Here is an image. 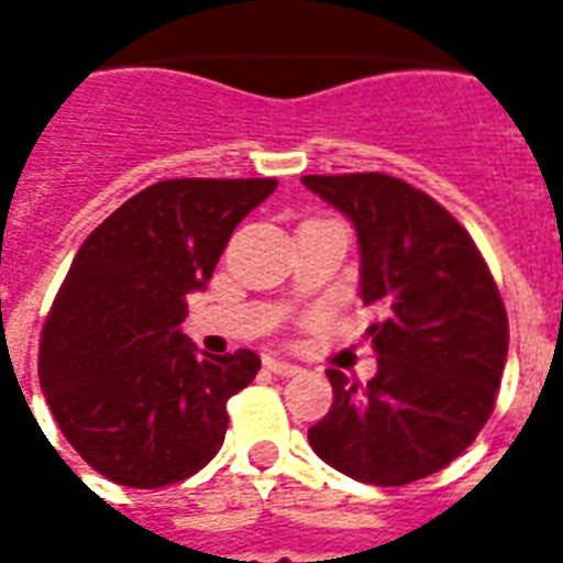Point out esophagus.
I'll list each match as a JSON object with an SVG mask.
<instances>
[{"mask_svg":"<svg viewBox=\"0 0 563 563\" xmlns=\"http://www.w3.org/2000/svg\"><path fill=\"white\" fill-rule=\"evenodd\" d=\"M265 368L272 371L274 376H295V374H300L298 365H291V362H280V360H265Z\"/></svg>","mask_w":563,"mask_h":563,"instance_id":"esophagus-1","label":"esophagus"}]
</instances>
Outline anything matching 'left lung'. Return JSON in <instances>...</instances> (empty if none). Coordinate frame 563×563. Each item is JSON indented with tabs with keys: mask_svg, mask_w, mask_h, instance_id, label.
I'll return each mask as SVG.
<instances>
[{
	"mask_svg": "<svg viewBox=\"0 0 563 563\" xmlns=\"http://www.w3.org/2000/svg\"><path fill=\"white\" fill-rule=\"evenodd\" d=\"M360 239V298L376 374L365 388L330 368L333 406L309 429L321 462L365 485H409L473 444L508 356L497 283L450 212L383 172L307 175Z\"/></svg>",
	"mask_w": 563,
	"mask_h": 563,
	"instance_id": "8db88e82",
	"label": "left lung"
}]
</instances>
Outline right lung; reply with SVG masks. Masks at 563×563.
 I'll list each match as a JSON object with an SVG mask.
<instances>
[{
	"instance_id": "right-lung-1",
	"label": "right lung",
	"mask_w": 563,
	"mask_h": 563,
	"mask_svg": "<svg viewBox=\"0 0 563 563\" xmlns=\"http://www.w3.org/2000/svg\"><path fill=\"white\" fill-rule=\"evenodd\" d=\"M272 178L161 180L78 247L40 339V388L66 441L128 488H163L221 450L228 400L260 371L254 351L198 353L180 330L230 233Z\"/></svg>"
}]
</instances>
